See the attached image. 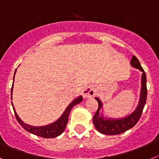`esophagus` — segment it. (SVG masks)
<instances>
[{
    "label": "esophagus",
    "mask_w": 159,
    "mask_h": 159,
    "mask_svg": "<svg viewBox=\"0 0 159 159\" xmlns=\"http://www.w3.org/2000/svg\"><path fill=\"white\" fill-rule=\"evenodd\" d=\"M83 97L85 98H89V97H93L96 95V89L93 85H86L82 91Z\"/></svg>",
    "instance_id": "34e87169"
}]
</instances>
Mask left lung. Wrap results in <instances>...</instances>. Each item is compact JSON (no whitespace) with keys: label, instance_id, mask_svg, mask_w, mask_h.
Segmentation results:
<instances>
[{"label":"left lung","instance_id":"obj_1","mask_svg":"<svg viewBox=\"0 0 159 159\" xmlns=\"http://www.w3.org/2000/svg\"><path fill=\"white\" fill-rule=\"evenodd\" d=\"M131 65L143 72L142 88H141L140 99L139 101L138 106L132 113L122 119H115V120L110 118L104 119L102 116V115L99 113L100 109L103 107L102 103L99 98L96 97V100L98 102V109L93 117V122L96 129L99 132L104 134V135H119V134H121L124 131H128L137 124V122L139 120L140 116L142 115L143 110L146 101H147V76H146L145 71L143 70V69L140 65L139 61L135 55L131 58Z\"/></svg>","mask_w":159,"mask_h":159}]
</instances>
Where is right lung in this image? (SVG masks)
Returning <instances> with one entry per match:
<instances>
[{"mask_svg": "<svg viewBox=\"0 0 159 159\" xmlns=\"http://www.w3.org/2000/svg\"><path fill=\"white\" fill-rule=\"evenodd\" d=\"M13 81H14V77H13ZM12 87H13V84H12V89H11V93L12 92ZM82 100L83 98L81 96H79L78 97H77L76 99L74 100V101H73L69 105H68V107H67L66 109L65 110L63 114L61 116V117L58 119V120H56L55 122L53 123V124H48V125H46V126H43V127H33V126H30L26 124H24V123L19 118L18 115L16 114L15 109H14V107H13V110H14V112H15V116L17 121L19 122V124H20V125L22 126L23 128L26 130L27 131L31 133V134H34V135H38V136L43 137V138H46V139L55 138V137L58 136V135H60L62 132H63L66 127L67 123H68L69 115L71 109H72L73 107L75 106L76 104H79L81 101H82Z\"/></svg>", "mask_w": 159, "mask_h": 159, "instance_id": "obj_1", "label": "right lung"}]
</instances>
